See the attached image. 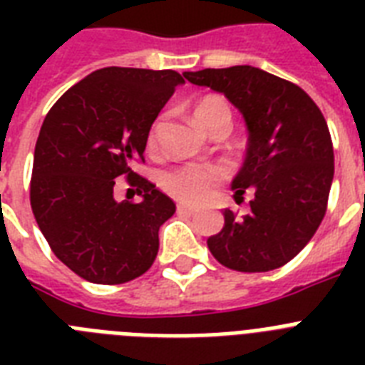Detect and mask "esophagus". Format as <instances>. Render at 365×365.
<instances>
[{"instance_id":"obj_1","label":"esophagus","mask_w":365,"mask_h":365,"mask_svg":"<svg viewBox=\"0 0 365 365\" xmlns=\"http://www.w3.org/2000/svg\"><path fill=\"white\" fill-rule=\"evenodd\" d=\"M178 214H180V216H195V214H197V210H195V208H191V206H183V205H180L178 206Z\"/></svg>"}]
</instances>
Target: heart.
<instances>
[{"instance_id":"1","label":"heart","mask_w":365,"mask_h":365,"mask_svg":"<svg viewBox=\"0 0 365 365\" xmlns=\"http://www.w3.org/2000/svg\"><path fill=\"white\" fill-rule=\"evenodd\" d=\"M195 121L199 123L202 130L210 134L216 128H231V108L229 102L222 96L210 94L200 98L195 104ZM159 123H155L149 132V148H155L157 142ZM227 178V168L222 165H185L174 170L166 172L163 178V185L176 199L187 202V205H200L212 197L214 187Z\"/></svg>"}]
</instances>
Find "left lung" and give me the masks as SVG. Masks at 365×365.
Here are the masks:
<instances>
[{
	"instance_id": "8db88e82",
	"label": "left lung",
	"mask_w": 365,
	"mask_h": 365,
	"mask_svg": "<svg viewBox=\"0 0 365 365\" xmlns=\"http://www.w3.org/2000/svg\"><path fill=\"white\" fill-rule=\"evenodd\" d=\"M193 85L222 93L242 113L248 149L231 189L250 212L223 210L208 239L212 255L240 272H265L294 259L317 233L334 182V145L322 111L301 87L254 66L185 71Z\"/></svg>"
}]
</instances>
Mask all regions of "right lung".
I'll use <instances>...</instances> for the list:
<instances>
[{
    "mask_svg": "<svg viewBox=\"0 0 365 365\" xmlns=\"http://www.w3.org/2000/svg\"><path fill=\"white\" fill-rule=\"evenodd\" d=\"M183 77L172 70L102 68L68 88L39 130L30 202L48 246L94 284L134 280L153 265L170 197L132 170L151 125ZM126 175L140 203L113 197Z\"/></svg>",
    "mask_w": 365,
    "mask_h": 365,
    "instance_id": "right-lung-1",
    "label": "right lung"
}]
</instances>
